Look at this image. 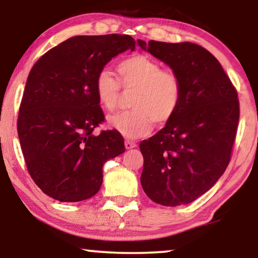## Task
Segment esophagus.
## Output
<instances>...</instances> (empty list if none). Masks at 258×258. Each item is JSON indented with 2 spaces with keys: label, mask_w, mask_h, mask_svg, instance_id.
Masks as SVG:
<instances>
[{
  "label": "esophagus",
  "mask_w": 258,
  "mask_h": 258,
  "mask_svg": "<svg viewBox=\"0 0 258 258\" xmlns=\"http://www.w3.org/2000/svg\"><path fill=\"white\" fill-rule=\"evenodd\" d=\"M124 146H125V149H133V148H135L137 144L135 141H130V140H126L124 142Z\"/></svg>",
  "instance_id": "34e87169"
}]
</instances>
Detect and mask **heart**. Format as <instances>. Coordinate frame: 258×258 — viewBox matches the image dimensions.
Wrapping results in <instances>:
<instances>
[{
    "label": "heart",
    "instance_id": "heart-1",
    "mask_svg": "<svg viewBox=\"0 0 258 258\" xmlns=\"http://www.w3.org/2000/svg\"><path fill=\"white\" fill-rule=\"evenodd\" d=\"M118 79L102 69L95 79L98 103L105 110H114L121 97V88L134 93L133 109L108 117V124L128 139L150 133L154 122L165 124L174 117L182 100V82L175 72L162 69L157 61L146 54H134L116 66Z\"/></svg>",
    "mask_w": 258,
    "mask_h": 258
}]
</instances>
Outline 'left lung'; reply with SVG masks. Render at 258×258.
<instances>
[{
  "mask_svg": "<svg viewBox=\"0 0 258 258\" xmlns=\"http://www.w3.org/2000/svg\"><path fill=\"white\" fill-rule=\"evenodd\" d=\"M137 43L167 63L183 88L174 117L140 144L141 184L155 203H191L217 182L230 162L239 119L237 91L217 58L199 44Z\"/></svg>",
  "mask_w": 258,
  "mask_h": 258,
  "instance_id": "1",
  "label": "left lung"
}]
</instances>
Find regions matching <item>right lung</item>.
<instances>
[{
  "instance_id": "1",
  "label": "right lung",
  "mask_w": 258,
  "mask_h": 258,
  "mask_svg": "<svg viewBox=\"0 0 258 258\" xmlns=\"http://www.w3.org/2000/svg\"><path fill=\"white\" fill-rule=\"evenodd\" d=\"M135 43L129 35L74 36L31 68L17 133L28 172L54 200L80 202L93 197L102 185L105 162L125 151L115 129L93 134L104 122L95 79L112 57L134 51Z\"/></svg>"
}]
</instances>
